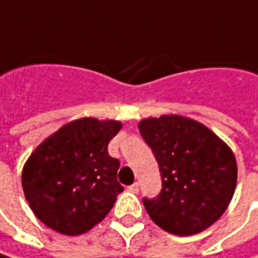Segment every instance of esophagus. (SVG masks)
<instances>
[{"label": "esophagus", "instance_id": "obj_1", "mask_svg": "<svg viewBox=\"0 0 258 258\" xmlns=\"http://www.w3.org/2000/svg\"><path fill=\"white\" fill-rule=\"evenodd\" d=\"M128 189L131 191V192H139V189H140V187H139V182H134L133 185H130Z\"/></svg>", "mask_w": 258, "mask_h": 258}]
</instances>
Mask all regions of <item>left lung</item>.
I'll return each mask as SVG.
<instances>
[{
    "label": "left lung",
    "mask_w": 258,
    "mask_h": 258,
    "mask_svg": "<svg viewBox=\"0 0 258 258\" xmlns=\"http://www.w3.org/2000/svg\"><path fill=\"white\" fill-rule=\"evenodd\" d=\"M140 134L159 163L162 189L143 205L158 226L185 236L219 219L236 187L232 150L206 125L181 115L139 122Z\"/></svg>",
    "instance_id": "8db88e82"
}]
</instances>
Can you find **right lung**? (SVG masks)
Segmentation results:
<instances>
[{"label":"right lung","mask_w":258,"mask_h":258,"mask_svg":"<svg viewBox=\"0 0 258 258\" xmlns=\"http://www.w3.org/2000/svg\"><path fill=\"white\" fill-rule=\"evenodd\" d=\"M121 127L114 119H76L30 155L22 174L24 196L48 228L80 235L109 213L124 189L116 181L119 160L108 153V144Z\"/></svg>","instance_id":"1"}]
</instances>
